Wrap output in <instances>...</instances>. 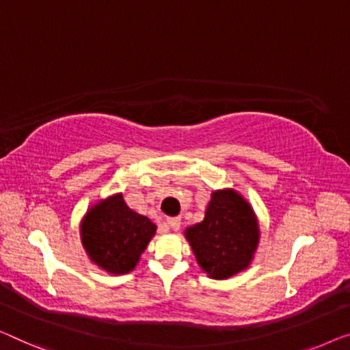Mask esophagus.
Wrapping results in <instances>:
<instances>
[{
    "instance_id": "esophagus-1",
    "label": "esophagus",
    "mask_w": 350,
    "mask_h": 350,
    "mask_svg": "<svg viewBox=\"0 0 350 350\" xmlns=\"http://www.w3.org/2000/svg\"><path fill=\"white\" fill-rule=\"evenodd\" d=\"M166 223H168V226L173 229V231H177V229L180 228V218L179 217H170L168 220H166Z\"/></svg>"
}]
</instances>
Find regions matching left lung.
<instances>
[{
  "label": "left lung",
  "instance_id": "obj_1",
  "mask_svg": "<svg viewBox=\"0 0 350 350\" xmlns=\"http://www.w3.org/2000/svg\"><path fill=\"white\" fill-rule=\"evenodd\" d=\"M185 237L202 270L221 280L248 267L259 229L248 202L225 190L213 193L204 220L187 229Z\"/></svg>",
  "mask_w": 350,
  "mask_h": 350
}]
</instances>
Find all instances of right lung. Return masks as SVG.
Segmentation results:
<instances>
[{
	"mask_svg": "<svg viewBox=\"0 0 350 350\" xmlns=\"http://www.w3.org/2000/svg\"><path fill=\"white\" fill-rule=\"evenodd\" d=\"M154 234V223L129 208L122 195L98 202L81 225V241L91 260L109 273L130 272Z\"/></svg>",
	"mask_w": 350,
	"mask_h": 350,
	"instance_id": "1",
	"label": "right lung"
}]
</instances>
